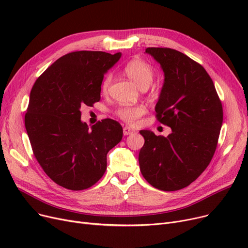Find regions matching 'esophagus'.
Segmentation results:
<instances>
[{
    "label": "esophagus",
    "instance_id": "obj_1",
    "mask_svg": "<svg viewBox=\"0 0 248 248\" xmlns=\"http://www.w3.org/2000/svg\"><path fill=\"white\" fill-rule=\"evenodd\" d=\"M135 133V131L134 129H132V128H129L128 126H124V136H128V135H132V134H134Z\"/></svg>",
    "mask_w": 248,
    "mask_h": 248
}]
</instances>
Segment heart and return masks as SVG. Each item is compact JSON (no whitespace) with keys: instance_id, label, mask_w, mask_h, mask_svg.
Masks as SVG:
<instances>
[{"instance_id":"b5f03b06","label":"heart","mask_w":248,"mask_h":248,"mask_svg":"<svg viewBox=\"0 0 248 248\" xmlns=\"http://www.w3.org/2000/svg\"><path fill=\"white\" fill-rule=\"evenodd\" d=\"M124 73L138 87L146 89L153 81L154 70L147 61L140 58H134L129 60L124 68ZM111 81V76L108 75L101 84L103 93H107ZM147 112V109L141 104L137 106H122L114 111L115 115L124 123L129 125H136L140 117Z\"/></svg>"}]
</instances>
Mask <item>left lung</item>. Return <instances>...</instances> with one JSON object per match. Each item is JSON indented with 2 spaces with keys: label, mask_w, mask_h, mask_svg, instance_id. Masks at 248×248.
<instances>
[{
  "label": "left lung",
  "mask_w": 248,
  "mask_h": 248,
  "mask_svg": "<svg viewBox=\"0 0 248 248\" xmlns=\"http://www.w3.org/2000/svg\"><path fill=\"white\" fill-rule=\"evenodd\" d=\"M165 82L155 106L157 120L172 128L167 138L140 131L141 175L153 187L177 191L189 186L210 164L223 122L222 103L201 64L171 48L149 47Z\"/></svg>",
  "instance_id": "1"
}]
</instances>
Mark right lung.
I'll use <instances>...</instances> for the list:
<instances>
[{"instance_id":"1","label":"right lung","mask_w":248,"mask_h":248,"mask_svg":"<svg viewBox=\"0 0 248 248\" xmlns=\"http://www.w3.org/2000/svg\"><path fill=\"white\" fill-rule=\"evenodd\" d=\"M121 53L75 51L57 59L35 81L25 114L33 154L46 175L63 188L84 190L106 173L107 155L123 127L104 119L89 129L80 108L100 100L103 75Z\"/></svg>"}]
</instances>
